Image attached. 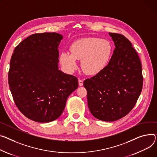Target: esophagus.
<instances>
[{
    "label": "esophagus",
    "instance_id": "1",
    "mask_svg": "<svg viewBox=\"0 0 157 157\" xmlns=\"http://www.w3.org/2000/svg\"><path fill=\"white\" fill-rule=\"evenodd\" d=\"M78 82H79V86H81L83 85V81H82V79H78Z\"/></svg>",
    "mask_w": 157,
    "mask_h": 157
}]
</instances>
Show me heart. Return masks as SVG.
<instances>
[{
	"label": "heart",
	"mask_w": 157,
	"mask_h": 157,
	"mask_svg": "<svg viewBox=\"0 0 157 157\" xmlns=\"http://www.w3.org/2000/svg\"><path fill=\"white\" fill-rule=\"evenodd\" d=\"M70 50L71 53L62 52L59 56L61 64L67 71H74L78 66L77 60H81V66L84 72L96 75L108 65L112 54V45L106 40L87 37L73 42Z\"/></svg>",
	"instance_id": "1"
}]
</instances>
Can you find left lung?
I'll return each instance as SVG.
<instances>
[{
	"label": "left lung",
	"instance_id": "8db88e82",
	"mask_svg": "<svg viewBox=\"0 0 157 157\" xmlns=\"http://www.w3.org/2000/svg\"><path fill=\"white\" fill-rule=\"evenodd\" d=\"M109 35L116 48L108 65L83 82L90 112L106 122L126 116L135 105L143 86L141 61L131 41L122 35Z\"/></svg>",
	"mask_w": 157,
	"mask_h": 157
}]
</instances>
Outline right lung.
Returning a JSON list of instances; mask_svg holds the SVG:
<instances>
[{
  "label": "right lung",
  "instance_id": "1",
  "mask_svg": "<svg viewBox=\"0 0 157 157\" xmlns=\"http://www.w3.org/2000/svg\"><path fill=\"white\" fill-rule=\"evenodd\" d=\"M62 39L57 33L33 34L15 48L10 61L8 82L16 105L35 122L59 118L78 87L76 77L59 69Z\"/></svg>",
  "mask_w": 157,
  "mask_h": 157
}]
</instances>
